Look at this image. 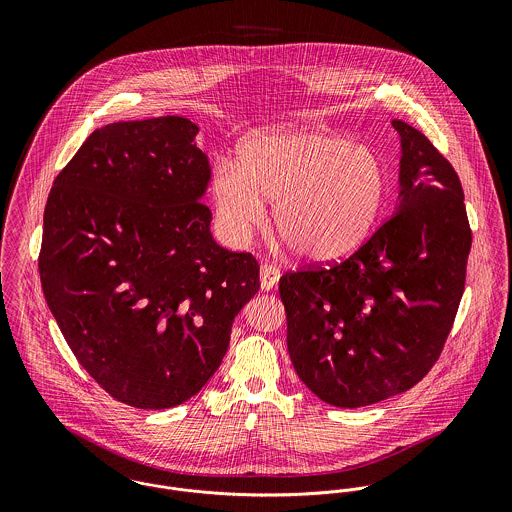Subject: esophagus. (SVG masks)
Masks as SVG:
<instances>
[{
  "label": "esophagus",
  "mask_w": 512,
  "mask_h": 512,
  "mask_svg": "<svg viewBox=\"0 0 512 512\" xmlns=\"http://www.w3.org/2000/svg\"><path fill=\"white\" fill-rule=\"evenodd\" d=\"M280 280V270L274 266V264H262L260 268V284H262V290L268 292L272 290Z\"/></svg>",
  "instance_id": "esophagus-1"
}]
</instances>
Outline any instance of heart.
Wrapping results in <instances>:
<instances>
[{"label": "heart", "mask_w": 512, "mask_h": 512, "mask_svg": "<svg viewBox=\"0 0 512 512\" xmlns=\"http://www.w3.org/2000/svg\"><path fill=\"white\" fill-rule=\"evenodd\" d=\"M220 224L244 236L264 219V199L280 236L309 262L353 254L380 213L386 175L370 147L323 130H272L250 136L234 163L215 169Z\"/></svg>", "instance_id": "obj_1"}]
</instances>
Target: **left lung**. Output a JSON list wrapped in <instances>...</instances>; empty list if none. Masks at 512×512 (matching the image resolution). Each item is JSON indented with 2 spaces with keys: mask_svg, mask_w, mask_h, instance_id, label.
Segmentation results:
<instances>
[{
  "mask_svg": "<svg viewBox=\"0 0 512 512\" xmlns=\"http://www.w3.org/2000/svg\"><path fill=\"white\" fill-rule=\"evenodd\" d=\"M400 203L343 262L280 278L288 351L323 402L359 408L416 386L436 365L465 290L471 228L461 181L406 122Z\"/></svg>",
  "mask_w": 512,
  "mask_h": 512,
  "instance_id": "obj_1",
  "label": "left lung"
}]
</instances>
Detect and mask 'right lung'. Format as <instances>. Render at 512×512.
<instances>
[{"mask_svg":"<svg viewBox=\"0 0 512 512\" xmlns=\"http://www.w3.org/2000/svg\"><path fill=\"white\" fill-rule=\"evenodd\" d=\"M197 132L181 116L104 126L57 175L45 207L47 305L76 361L134 408L195 396L260 290L258 260L213 240Z\"/></svg>","mask_w":512,"mask_h":512,"instance_id":"right-lung-1","label":"right lung"}]
</instances>
